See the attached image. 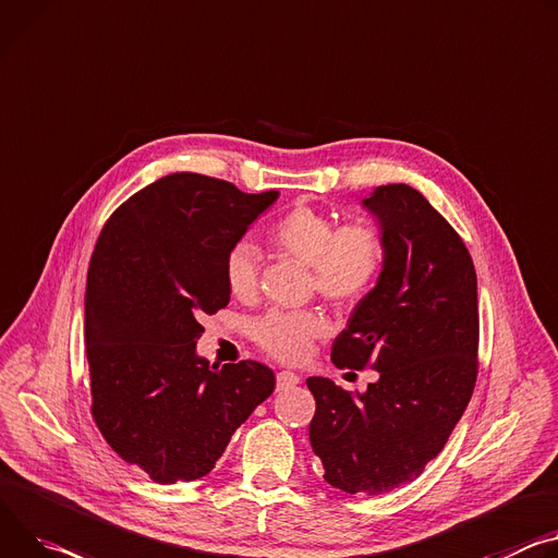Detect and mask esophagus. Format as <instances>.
Returning <instances> with one entry per match:
<instances>
[{"label":"esophagus","instance_id":"obj_1","mask_svg":"<svg viewBox=\"0 0 558 558\" xmlns=\"http://www.w3.org/2000/svg\"><path fill=\"white\" fill-rule=\"evenodd\" d=\"M276 380H278V387H280V389H284V387H293V385H298V383H300V376H298V374H293V372H278Z\"/></svg>","mask_w":558,"mask_h":558}]
</instances>
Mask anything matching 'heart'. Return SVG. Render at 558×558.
Returning <instances> with one entry per match:
<instances>
[{"label":"heart","mask_w":558,"mask_h":558,"mask_svg":"<svg viewBox=\"0 0 558 558\" xmlns=\"http://www.w3.org/2000/svg\"><path fill=\"white\" fill-rule=\"evenodd\" d=\"M269 244L312 269V289L336 307H353L374 287L383 263L385 240L363 220L338 225L320 209L298 205L269 229ZM225 280L233 298L251 300L258 291V251L238 242L225 258ZM329 331L320 312H269L253 325V340L278 361L295 363Z\"/></svg>","instance_id":"1"}]
</instances>
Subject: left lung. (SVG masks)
<instances>
[{"mask_svg":"<svg viewBox=\"0 0 558 558\" xmlns=\"http://www.w3.org/2000/svg\"><path fill=\"white\" fill-rule=\"evenodd\" d=\"M380 225L376 287L331 344L336 367L378 372L363 393L312 376L310 425L325 481L347 494H385L418 478L445 447L478 374L476 271L461 235L408 184L363 199Z\"/></svg>","mask_w":558,"mask_h":558,"instance_id":"8db88e82","label":"left lung"}]
</instances>
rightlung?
Returning a JSON list of instances; mask_svg holds the SVG:
<instances>
[{"instance_id": "1", "label": "right lung", "mask_w": 558, "mask_h": 558, "mask_svg": "<svg viewBox=\"0 0 558 558\" xmlns=\"http://www.w3.org/2000/svg\"><path fill=\"white\" fill-rule=\"evenodd\" d=\"M276 197L171 173L131 195L97 238L84 298L90 414L150 481L207 476L276 387L263 363L218 369L195 353L202 316L229 305V248Z\"/></svg>"}]
</instances>
